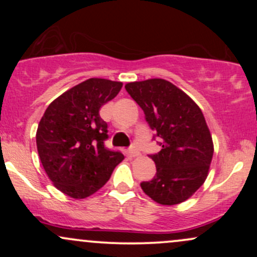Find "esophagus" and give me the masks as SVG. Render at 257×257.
I'll use <instances>...</instances> for the list:
<instances>
[{
	"mask_svg": "<svg viewBox=\"0 0 257 257\" xmlns=\"http://www.w3.org/2000/svg\"><path fill=\"white\" fill-rule=\"evenodd\" d=\"M129 155L132 156V157H137V156L140 155V152H139V150L135 147L134 145H132L129 147Z\"/></svg>",
	"mask_w": 257,
	"mask_h": 257,
	"instance_id": "obj_1",
	"label": "esophagus"
}]
</instances>
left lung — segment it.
Instances as JSON below:
<instances>
[{
	"mask_svg": "<svg viewBox=\"0 0 257 257\" xmlns=\"http://www.w3.org/2000/svg\"><path fill=\"white\" fill-rule=\"evenodd\" d=\"M125 90L143 108L145 119L161 139L162 150L150 155L156 175L141 188L155 202L175 205L203 185L213 159L210 132L200 108L187 94L162 78L125 84Z\"/></svg>",
	"mask_w": 257,
	"mask_h": 257,
	"instance_id": "8db88e82",
	"label": "left lung"
}]
</instances>
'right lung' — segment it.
<instances>
[{"label": "right lung", "mask_w": 257, "mask_h": 257, "mask_svg": "<svg viewBox=\"0 0 257 257\" xmlns=\"http://www.w3.org/2000/svg\"><path fill=\"white\" fill-rule=\"evenodd\" d=\"M120 88V82L87 79L55 99L40 120L36 144L41 163L55 187L72 198L95 193L124 158L105 146L107 123L99 113Z\"/></svg>", "instance_id": "obj_1"}]
</instances>
